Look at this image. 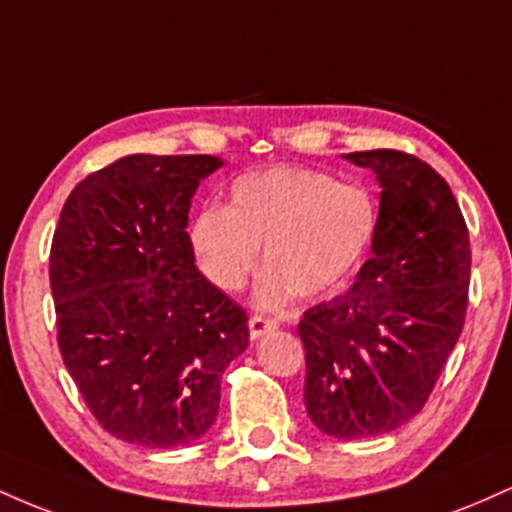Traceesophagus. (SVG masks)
I'll return each mask as SVG.
<instances>
[{
  "label": "esophagus",
  "instance_id": "34e87169",
  "mask_svg": "<svg viewBox=\"0 0 512 512\" xmlns=\"http://www.w3.org/2000/svg\"><path fill=\"white\" fill-rule=\"evenodd\" d=\"M248 327H250V339H260V337H264V334L276 330V322L267 320V317L252 315L248 320Z\"/></svg>",
  "mask_w": 512,
  "mask_h": 512
}]
</instances>
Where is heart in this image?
<instances>
[{
    "instance_id": "b5f03b06",
    "label": "heart",
    "mask_w": 512,
    "mask_h": 512,
    "mask_svg": "<svg viewBox=\"0 0 512 512\" xmlns=\"http://www.w3.org/2000/svg\"><path fill=\"white\" fill-rule=\"evenodd\" d=\"M378 221V202L366 187L279 166L233 180L228 207L199 209L187 238L199 269L226 293L248 284L262 248L267 267L252 303L279 310L296 293L315 301L342 289L373 245Z\"/></svg>"
}]
</instances>
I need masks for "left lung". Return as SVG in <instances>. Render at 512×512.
Here are the masks:
<instances>
[{
	"mask_svg": "<svg viewBox=\"0 0 512 512\" xmlns=\"http://www.w3.org/2000/svg\"><path fill=\"white\" fill-rule=\"evenodd\" d=\"M380 187V221L356 281L305 310L303 399L337 440L383 436L424 409L462 334L469 233L450 185L392 149L346 154Z\"/></svg>",
	"mask_w": 512,
	"mask_h": 512,
	"instance_id": "obj_1",
	"label": "left lung"
}]
</instances>
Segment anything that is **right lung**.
Here are the masks:
<instances>
[{"mask_svg":"<svg viewBox=\"0 0 512 512\" xmlns=\"http://www.w3.org/2000/svg\"><path fill=\"white\" fill-rule=\"evenodd\" d=\"M216 156L134 154L64 202L50 250L62 361L105 431L182 448L214 426L221 375L248 349V315L197 269L187 238Z\"/></svg>","mask_w":512,"mask_h":512,"instance_id":"add662e5","label":"right lung"}]
</instances>
